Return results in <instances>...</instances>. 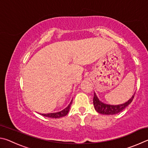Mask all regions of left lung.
<instances>
[{
	"label": "left lung",
	"instance_id": "left-lung-1",
	"mask_svg": "<svg viewBox=\"0 0 148 148\" xmlns=\"http://www.w3.org/2000/svg\"><path fill=\"white\" fill-rule=\"evenodd\" d=\"M134 95H135V94L133 95V97H132L127 102L123 103V104L118 105H110L105 104V103L101 102L98 99L97 97L94 93L93 103H94L95 109L97 112L102 114L113 115L121 112V111L123 109H125L129 104H131V103L133 101V100L134 99Z\"/></svg>",
	"mask_w": 148,
	"mask_h": 148
}]
</instances>
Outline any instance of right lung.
<instances>
[{"instance_id": "right-lung-1", "label": "right lung", "mask_w": 148, "mask_h": 148, "mask_svg": "<svg viewBox=\"0 0 148 148\" xmlns=\"http://www.w3.org/2000/svg\"><path fill=\"white\" fill-rule=\"evenodd\" d=\"M72 103V100L71 103H69V105L67 107L64 108L63 110L60 111V112H56V113H50V114H41V115L43 116H45V117H49V118H59L61 117H63V116H66L68 113L70 107H71Z\"/></svg>"}]
</instances>
